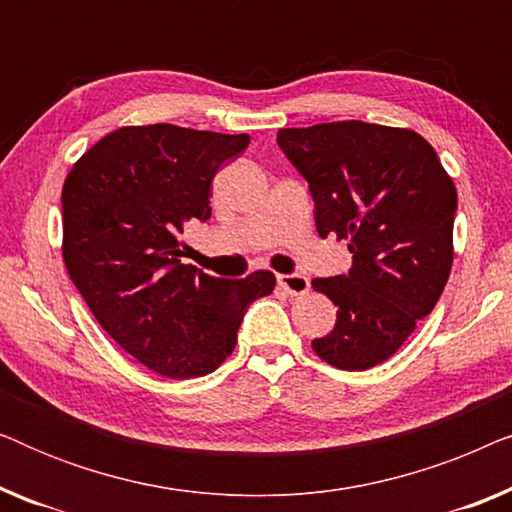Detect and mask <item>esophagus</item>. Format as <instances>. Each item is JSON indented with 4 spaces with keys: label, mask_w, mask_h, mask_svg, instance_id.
Wrapping results in <instances>:
<instances>
[{
    "label": "esophagus",
    "mask_w": 512,
    "mask_h": 512,
    "mask_svg": "<svg viewBox=\"0 0 512 512\" xmlns=\"http://www.w3.org/2000/svg\"><path fill=\"white\" fill-rule=\"evenodd\" d=\"M279 286L291 296H303V293L310 289V277L300 275V272H293V275H277Z\"/></svg>",
    "instance_id": "esophagus-1"
}]
</instances>
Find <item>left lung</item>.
<instances>
[{
    "mask_svg": "<svg viewBox=\"0 0 512 512\" xmlns=\"http://www.w3.org/2000/svg\"><path fill=\"white\" fill-rule=\"evenodd\" d=\"M303 174L321 237L347 240V275L314 279L338 307L312 340L326 363L368 370L387 361L436 307L452 268L457 188L417 132L363 121L277 132Z\"/></svg>",
    "mask_w": 512,
    "mask_h": 512,
    "instance_id": "left-lung-1",
    "label": "left lung"
}]
</instances>
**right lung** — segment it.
Returning <instances> with one entry per match:
<instances>
[{
    "mask_svg": "<svg viewBox=\"0 0 512 512\" xmlns=\"http://www.w3.org/2000/svg\"><path fill=\"white\" fill-rule=\"evenodd\" d=\"M249 135L170 123L118 128L79 158L62 186V258L100 326L172 380L212 373L242 317L275 289L270 270L212 277L181 263L186 226L212 216L209 188Z\"/></svg>",
    "mask_w": 512,
    "mask_h": 512,
    "instance_id": "1",
    "label": "right lung"
}]
</instances>
